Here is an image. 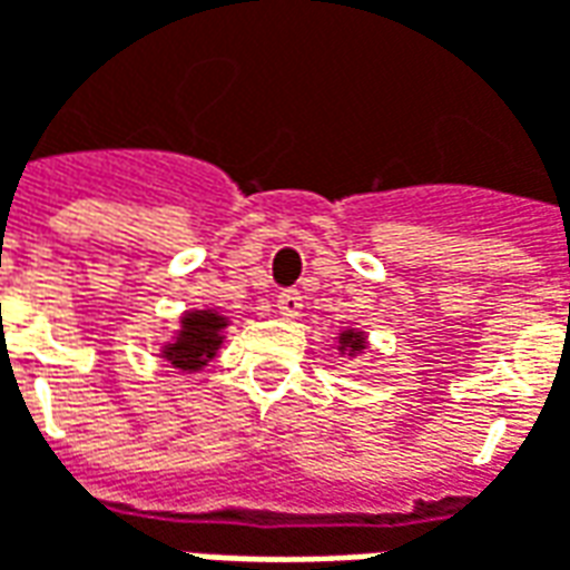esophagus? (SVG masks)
Instances as JSON below:
<instances>
[{
	"label": "esophagus",
	"instance_id": "34e87169",
	"mask_svg": "<svg viewBox=\"0 0 570 570\" xmlns=\"http://www.w3.org/2000/svg\"><path fill=\"white\" fill-rule=\"evenodd\" d=\"M277 311H281L284 320H296L302 314V296H298V289H284L277 296Z\"/></svg>",
	"mask_w": 570,
	"mask_h": 570
}]
</instances>
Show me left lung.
<instances>
[{"instance_id":"left-lung-1","label":"left lung","mask_w":570,"mask_h":570,"mask_svg":"<svg viewBox=\"0 0 570 570\" xmlns=\"http://www.w3.org/2000/svg\"><path fill=\"white\" fill-rule=\"evenodd\" d=\"M365 347H368V335L360 328H344L338 335L341 356H356V353H365Z\"/></svg>"}]
</instances>
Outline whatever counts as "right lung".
Here are the masks:
<instances>
[{"label":"right lung","instance_id":"1","mask_svg":"<svg viewBox=\"0 0 570 570\" xmlns=\"http://www.w3.org/2000/svg\"><path fill=\"white\" fill-rule=\"evenodd\" d=\"M229 326V317H223L214 307H199V311H187L180 317V328L175 338L166 341L159 356L171 362V368H180L193 374L208 365L223 344V328Z\"/></svg>","mask_w":570,"mask_h":570}]
</instances>
